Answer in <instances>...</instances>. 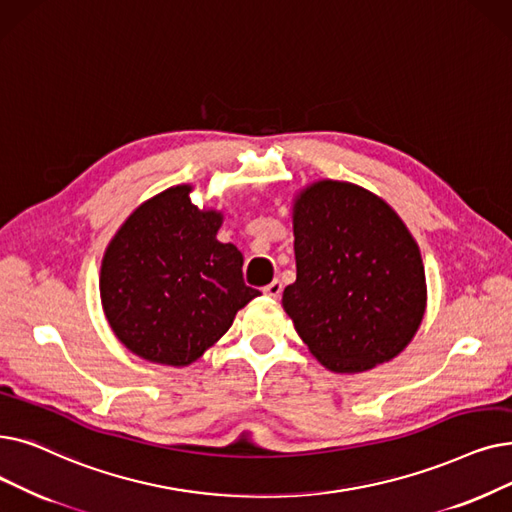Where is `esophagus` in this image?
<instances>
[{
  "instance_id": "obj_1",
  "label": "esophagus",
  "mask_w": 512,
  "mask_h": 512,
  "mask_svg": "<svg viewBox=\"0 0 512 512\" xmlns=\"http://www.w3.org/2000/svg\"><path fill=\"white\" fill-rule=\"evenodd\" d=\"M280 293H282V282L280 280H274V282H270L268 286L263 288V295H268L272 299H278Z\"/></svg>"
}]
</instances>
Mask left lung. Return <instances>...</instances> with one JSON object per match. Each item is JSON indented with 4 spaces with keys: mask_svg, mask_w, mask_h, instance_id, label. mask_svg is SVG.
<instances>
[{
    "mask_svg": "<svg viewBox=\"0 0 512 512\" xmlns=\"http://www.w3.org/2000/svg\"><path fill=\"white\" fill-rule=\"evenodd\" d=\"M297 280L282 307L330 372H366L414 339L427 309L420 249L374 192L318 180L293 198Z\"/></svg>",
    "mask_w": 512,
    "mask_h": 512,
    "instance_id": "obj_1",
    "label": "left lung"
}]
</instances>
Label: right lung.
Returning a JSON list of instances; mask_svg holds the SVG:
<instances>
[{
  "instance_id": "add662e5",
  "label": "right lung",
  "mask_w": 512,
  "mask_h": 512,
  "mask_svg": "<svg viewBox=\"0 0 512 512\" xmlns=\"http://www.w3.org/2000/svg\"><path fill=\"white\" fill-rule=\"evenodd\" d=\"M194 186L148 198L110 238L100 299L115 337L142 360L188 366L261 293L244 284L242 253L219 242L224 213L196 207Z\"/></svg>"
}]
</instances>
